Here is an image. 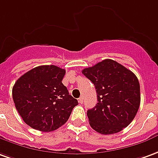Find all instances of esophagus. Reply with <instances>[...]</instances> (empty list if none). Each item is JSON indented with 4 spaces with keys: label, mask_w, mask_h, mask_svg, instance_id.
Wrapping results in <instances>:
<instances>
[{
    "label": "esophagus",
    "mask_w": 158,
    "mask_h": 158,
    "mask_svg": "<svg viewBox=\"0 0 158 158\" xmlns=\"http://www.w3.org/2000/svg\"><path fill=\"white\" fill-rule=\"evenodd\" d=\"M78 102H79V103L82 104V103H83V97L79 98V99H78Z\"/></svg>",
    "instance_id": "obj_1"
}]
</instances>
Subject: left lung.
<instances>
[{
  "label": "left lung",
  "instance_id": "1",
  "mask_svg": "<svg viewBox=\"0 0 158 158\" xmlns=\"http://www.w3.org/2000/svg\"><path fill=\"white\" fill-rule=\"evenodd\" d=\"M81 72L97 92L98 103L87 112L90 127L104 135L122 131L133 120L140 105V86L135 74L112 59Z\"/></svg>",
  "mask_w": 158,
  "mask_h": 158
}]
</instances>
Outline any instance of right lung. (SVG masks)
I'll return each mask as SVG.
<instances>
[{"mask_svg": "<svg viewBox=\"0 0 158 158\" xmlns=\"http://www.w3.org/2000/svg\"><path fill=\"white\" fill-rule=\"evenodd\" d=\"M65 69L41 65L25 73L13 87L15 107L24 122L33 129L52 131L67 122L78 104L62 83Z\"/></svg>", "mask_w": 158, "mask_h": 158, "instance_id": "right-lung-1", "label": "right lung"}]
</instances>
